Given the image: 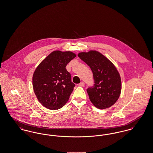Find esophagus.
I'll use <instances>...</instances> for the list:
<instances>
[{
    "label": "esophagus",
    "mask_w": 153,
    "mask_h": 153,
    "mask_svg": "<svg viewBox=\"0 0 153 153\" xmlns=\"http://www.w3.org/2000/svg\"><path fill=\"white\" fill-rule=\"evenodd\" d=\"M84 85H85V83H84V82H83V81L81 82L80 84H79V85H80V86H81V87H84Z\"/></svg>",
    "instance_id": "34e87169"
}]
</instances>
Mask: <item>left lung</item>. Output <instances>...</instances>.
Instances as JSON below:
<instances>
[{"instance_id":"obj_1","label":"left lung","mask_w":153,"mask_h":153,"mask_svg":"<svg viewBox=\"0 0 153 153\" xmlns=\"http://www.w3.org/2000/svg\"><path fill=\"white\" fill-rule=\"evenodd\" d=\"M79 57L89 66L93 73L94 85L87 89L89 99L99 109L114 105L122 89L121 79L117 68L108 59L96 51L82 52Z\"/></svg>"}]
</instances>
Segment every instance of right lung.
Wrapping results in <instances>:
<instances>
[{
    "label": "right lung",
    "mask_w": 153,
    "mask_h": 153,
    "mask_svg": "<svg viewBox=\"0 0 153 153\" xmlns=\"http://www.w3.org/2000/svg\"><path fill=\"white\" fill-rule=\"evenodd\" d=\"M76 56L71 51H53L36 68L33 89L38 101L46 108L59 109L69 100L75 84L66 66Z\"/></svg>",
    "instance_id": "right-lung-1"
}]
</instances>
